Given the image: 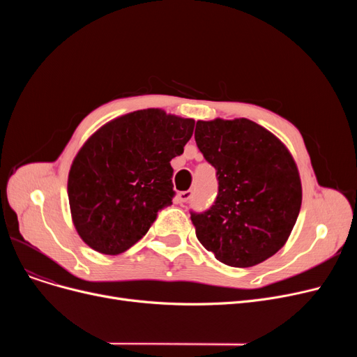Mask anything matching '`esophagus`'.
Returning a JSON list of instances; mask_svg holds the SVG:
<instances>
[{
  "label": "esophagus",
  "instance_id": "obj_1",
  "mask_svg": "<svg viewBox=\"0 0 357 357\" xmlns=\"http://www.w3.org/2000/svg\"><path fill=\"white\" fill-rule=\"evenodd\" d=\"M194 192L192 191H183V192H179L178 194V201L179 204H183V202H188L191 198H192Z\"/></svg>",
  "mask_w": 357,
  "mask_h": 357
}]
</instances>
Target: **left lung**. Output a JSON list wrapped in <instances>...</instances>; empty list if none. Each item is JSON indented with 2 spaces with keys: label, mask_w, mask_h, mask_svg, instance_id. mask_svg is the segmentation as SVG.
Returning a JSON list of instances; mask_svg holds the SVG:
<instances>
[{
  "label": "left lung",
  "mask_w": 357,
  "mask_h": 357,
  "mask_svg": "<svg viewBox=\"0 0 357 357\" xmlns=\"http://www.w3.org/2000/svg\"><path fill=\"white\" fill-rule=\"evenodd\" d=\"M195 142L218 181L211 207L191 211L199 243L224 265L261 264L285 245L301 210L294 158L271 131L248 119L197 121Z\"/></svg>",
  "instance_id": "1"
}]
</instances>
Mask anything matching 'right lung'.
<instances>
[{
    "instance_id": "obj_1",
    "label": "right lung",
    "mask_w": 357,
    "mask_h": 357,
    "mask_svg": "<svg viewBox=\"0 0 357 357\" xmlns=\"http://www.w3.org/2000/svg\"><path fill=\"white\" fill-rule=\"evenodd\" d=\"M194 124L149 108L107 123L85 142L70 166L68 197L75 229L89 248L126 252L172 204L171 160L183 153Z\"/></svg>"
}]
</instances>
